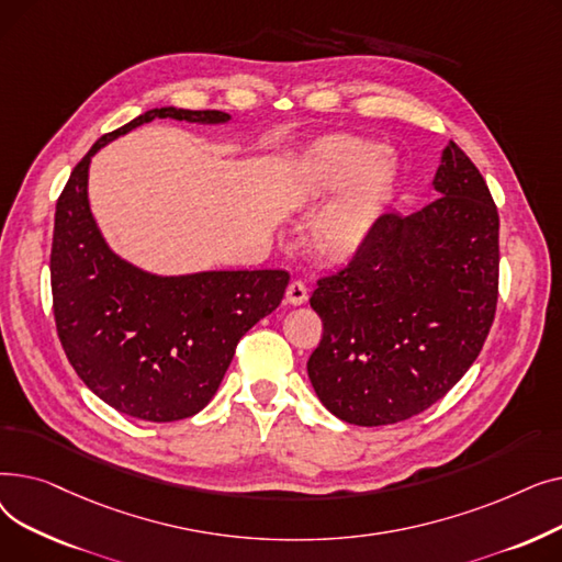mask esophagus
Segmentation results:
<instances>
[{
    "label": "esophagus",
    "mask_w": 562,
    "mask_h": 562,
    "mask_svg": "<svg viewBox=\"0 0 562 562\" xmlns=\"http://www.w3.org/2000/svg\"><path fill=\"white\" fill-rule=\"evenodd\" d=\"M307 284L303 280H293L289 286H286V301L291 305H303L307 301Z\"/></svg>",
    "instance_id": "esophagus-1"
}]
</instances>
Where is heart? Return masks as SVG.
<instances>
[{"mask_svg":"<svg viewBox=\"0 0 562 562\" xmlns=\"http://www.w3.org/2000/svg\"><path fill=\"white\" fill-rule=\"evenodd\" d=\"M394 182L396 164L392 157L380 155L378 145L350 136L321 143L305 161L303 195L323 200L346 187L348 191L314 223L316 250L333 259L356 252L390 202Z\"/></svg>","mask_w":562,"mask_h":562,"instance_id":"b5f03b06","label":"heart"}]
</instances>
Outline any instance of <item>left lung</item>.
<instances>
[{"mask_svg": "<svg viewBox=\"0 0 562 562\" xmlns=\"http://www.w3.org/2000/svg\"><path fill=\"white\" fill-rule=\"evenodd\" d=\"M419 212L378 216L344 269L316 280L323 335L307 360L316 396L356 426L437 403L474 364L498 299V212L451 140Z\"/></svg>", "mask_w": 562, "mask_h": 562, "instance_id": "obj_1", "label": "left lung"}]
</instances>
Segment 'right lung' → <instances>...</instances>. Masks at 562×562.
I'll return each mask as SVG.
<instances>
[{
	"mask_svg": "<svg viewBox=\"0 0 562 562\" xmlns=\"http://www.w3.org/2000/svg\"><path fill=\"white\" fill-rule=\"evenodd\" d=\"M155 117L229 121L223 111L164 106L98 138L56 200L49 276L56 333L86 387L123 415L166 424L212 401L236 344L280 305L289 273L157 278L109 250L88 206V164L102 145Z\"/></svg>",
	"mask_w": 562,
	"mask_h": 562,
	"instance_id": "right-lung-1",
	"label": "right lung"
}]
</instances>
